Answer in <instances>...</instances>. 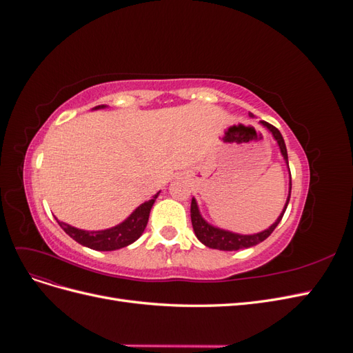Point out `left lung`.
I'll list each match as a JSON object with an SVG mask.
<instances>
[{
    "label": "left lung",
    "instance_id": "1",
    "mask_svg": "<svg viewBox=\"0 0 353 353\" xmlns=\"http://www.w3.org/2000/svg\"><path fill=\"white\" fill-rule=\"evenodd\" d=\"M261 122H262V125H265L272 132L276 143H279V145H280V150H281V154L285 159V163L288 165L287 148H285V144H284V140H283L280 131L276 130L274 125H271L268 122H265V121H261ZM288 170H290V169H288ZM290 194H292V174H290V191H288V197H287L285 206L283 209V213L268 230H265V231L258 232V234H253V236H241V234H234V232L223 231V230H219V228L209 225V223L201 218L199 208H197V203H196L194 199L191 200V210H190L191 212V223H193V230L196 232L197 239L210 249H218V250L248 249V248H252V245L259 244L261 241H263L265 239H268L271 236L272 231L275 230L276 225H279L283 215H284V212H285L287 205H288V200H290Z\"/></svg>",
    "mask_w": 353,
    "mask_h": 353
}]
</instances>
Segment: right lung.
<instances>
[{"instance_id": "1", "label": "right lung", "mask_w": 353, "mask_h": 353, "mask_svg": "<svg viewBox=\"0 0 353 353\" xmlns=\"http://www.w3.org/2000/svg\"><path fill=\"white\" fill-rule=\"evenodd\" d=\"M99 108H104V105H99ZM156 197L157 196H154L152 200L143 203L141 206H138L132 212V215L130 218L110 230L83 231V230L70 227L65 222H60V221L57 222L68 236H70L79 244L85 245V248H90L92 250H100V252L117 250L140 239V236L145 230L148 215H150V210Z\"/></svg>"}]
</instances>
